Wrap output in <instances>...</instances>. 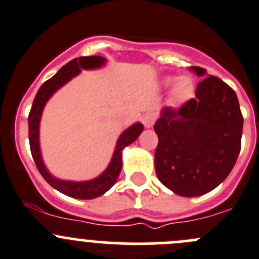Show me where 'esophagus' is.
Segmentation results:
<instances>
[{
    "instance_id": "obj_1",
    "label": "esophagus",
    "mask_w": 259,
    "mask_h": 259,
    "mask_svg": "<svg viewBox=\"0 0 259 259\" xmlns=\"http://www.w3.org/2000/svg\"><path fill=\"white\" fill-rule=\"evenodd\" d=\"M143 125L147 127V129H149V127H152L154 125V121H156V113L153 112H148L146 113V115L143 116Z\"/></svg>"
}]
</instances>
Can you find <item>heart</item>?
Segmentation results:
<instances>
[{
    "label": "heart",
    "mask_w": 259,
    "mask_h": 259,
    "mask_svg": "<svg viewBox=\"0 0 259 259\" xmlns=\"http://www.w3.org/2000/svg\"><path fill=\"white\" fill-rule=\"evenodd\" d=\"M172 84L170 89V101L174 105H184L194 97L195 87L194 81L190 76L183 75L175 79L174 76H165L161 80V85L167 88Z\"/></svg>",
    "instance_id": "obj_1"
}]
</instances>
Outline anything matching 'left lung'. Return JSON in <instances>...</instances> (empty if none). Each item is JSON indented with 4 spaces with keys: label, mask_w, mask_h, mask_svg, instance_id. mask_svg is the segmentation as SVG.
<instances>
[{
    "label": "left lung",
    "mask_w": 259,
    "mask_h": 259,
    "mask_svg": "<svg viewBox=\"0 0 259 259\" xmlns=\"http://www.w3.org/2000/svg\"><path fill=\"white\" fill-rule=\"evenodd\" d=\"M195 98L179 110L163 107L154 124L158 180L180 197H198L219 187L238 159L243 116L235 92L202 67Z\"/></svg>",
    "instance_id": "1"
}]
</instances>
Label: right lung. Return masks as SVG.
Listing matches in <instances>:
<instances>
[{"label":"right lung","instance_id":"add662e5","mask_svg":"<svg viewBox=\"0 0 259 259\" xmlns=\"http://www.w3.org/2000/svg\"><path fill=\"white\" fill-rule=\"evenodd\" d=\"M106 62H107V60L101 56L79 57V59H74L67 62L65 66H62L57 71V74H55L52 78L43 83V85L40 87L37 96H35L34 102L31 105L30 112H29V143H30L31 156H33L38 171L53 189L59 190L60 193L67 195V197L76 198V199H93V198L103 195L107 190L112 188V185L115 184L118 175L121 172L122 151H124L125 147L137 141L138 137L143 132L144 126L139 121L134 122L120 134L117 142H116L115 151L111 157L110 163L102 174H100L97 178L91 179V180L72 181L62 180V179L53 176L46 167L39 144L40 118H42L46 103L60 88L69 83L72 78L78 76L81 70L101 69V67L105 66Z\"/></svg>","mask_w":259,"mask_h":259}]
</instances>
